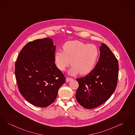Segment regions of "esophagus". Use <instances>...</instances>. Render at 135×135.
<instances>
[{"mask_svg":"<svg viewBox=\"0 0 135 135\" xmlns=\"http://www.w3.org/2000/svg\"><path fill=\"white\" fill-rule=\"evenodd\" d=\"M73 78H70L67 77V78H66V82H70V81L73 80Z\"/></svg>","mask_w":135,"mask_h":135,"instance_id":"34e87169","label":"esophagus"}]
</instances>
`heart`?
Instances as JSON below:
<instances>
[{"label": "heart", "mask_w": 135, "mask_h": 135, "mask_svg": "<svg viewBox=\"0 0 135 135\" xmlns=\"http://www.w3.org/2000/svg\"><path fill=\"white\" fill-rule=\"evenodd\" d=\"M63 51L58 50L54 54V59L58 68L65 71L70 65V75H76L80 72L87 74L93 69L99 57V51L93 44H88L79 41L67 42L63 46Z\"/></svg>", "instance_id": "1"}]
</instances>
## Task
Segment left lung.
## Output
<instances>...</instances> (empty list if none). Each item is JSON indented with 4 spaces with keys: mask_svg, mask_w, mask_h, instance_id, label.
<instances>
[{
    "mask_svg": "<svg viewBox=\"0 0 135 135\" xmlns=\"http://www.w3.org/2000/svg\"><path fill=\"white\" fill-rule=\"evenodd\" d=\"M99 51V58L94 68L84 77L76 79L79 83L76 99L81 106L87 109L97 108L105 103L117 85L118 60L104 44H102Z\"/></svg>",
    "mask_w": 135,
    "mask_h": 135,
    "instance_id": "8db88e82",
    "label": "left lung"
}]
</instances>
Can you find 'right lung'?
Wrapping results in <instances>:
<instances>
[{
    "instance_id": "add662e5",
    "label": "right lung",
    "mask_w": 135,
    "mask_h": 135,
    "mask_svg": "<svg viewBox=\"0 0 135 135\" xmlns=\"http://www.w3.org/2000/svg\"><path fill=\"white\" fill-rule=\"evenodd\" d=\"M56 46L51 38L30 42L22 49L15 64L20 92L33 105L45 108L54 102L66 78L54 62Z\"/></svg>"
}]
</instances>
